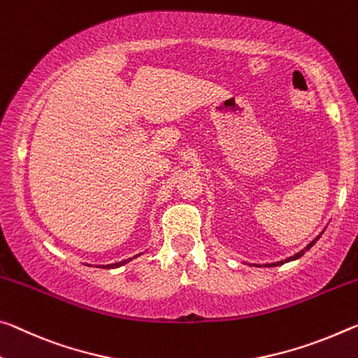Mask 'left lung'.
I'll return each mask as SVG.
<instances>
[{"mask_svg":"<svg viewBox=\"0 0 358 358\" xmlns=\"http://www.w3.org/2000/svg\"><path fill=\"white\" fill-rule=\"evenodd\" d=\"M320 239V236L319 237H317V239L315 241H312L310 243H309V245L308 247H306V250H309V248L312 247V245H314V243L317 242V241H319ZM303 255H304V252H299V253H296V255H294V257H292V258H288V259H285V263H288V261H292V259H296V258H299V257H303ZM279 264H283V261H279V263H274V264H268V266H279Z\"/></svg>","mask_w":358,"mask_h":358,"instance_id":"left-lung-1","label":"left lung"}]
</instances>
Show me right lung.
I'll return each instance as SVG.
<instances>
[{"label": "right lung", "mask_w": 358, "mask_h": 358, "mask_svg": "<svg viewBox=\"0 0 358 358\" xmlns=\"http://www.w3.org/2000/svg\"><path fill=\"white\" fill-rule=\"evenodd\" d=\"M127 261H129V259H124V261H121V263H116V264H110V266H106V268H115V266H116V268H117V266H121V264H126V263H127ZM103 268H105V266H103Z\"/></svg>", "instance_id": "1"}]
</instances>
